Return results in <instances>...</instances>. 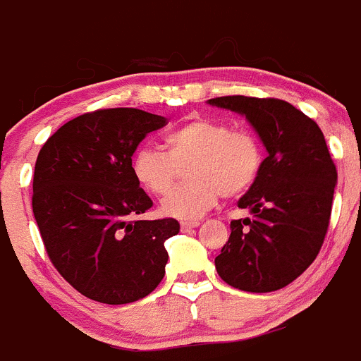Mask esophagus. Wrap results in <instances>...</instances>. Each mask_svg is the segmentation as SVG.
Listing matches in <instances>:
<instances>
[{"instance_id": "esophagus-1", "label": "esophagus", "mask_w": 361, "mask_h": 361, "mask_svg": "<svg viewBox=\"0 0 361 361\" xmlns=\"http://www.w3.org/2000/svg\"><path fill=\"white\" fill-rule=\"evenodd\" d=\"M199 226V222H181V229L188 231V229H195Z\"/></svg>"}]
</instances>
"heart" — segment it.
I'll return each instance as SVG.
<instances>
[{"mask_svg":"<svg viewBox=\"0 0 361 361\" xmlns=\"http://www.w3.org/2000/svg\"><path fill=\"white\" fill-rule=\"evenodd\" d=\"M164 149L142 146L132 157L135 181L153 195H166L180 169L188 167L190 185L162 201V212L176 219H199L220 197H240L257 181L262 169V142L247 128L226 121L194 118L164 137Z\"/></svg>","mask_w":361,"mask_h":361,"instance_id":"obj_1","label":"heart"}]
</instances>
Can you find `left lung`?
<instances>
[{
	"instance_id": "8db88e82",
	"label": "left lung",
	"mask_w": 361,
	"mask_h": 361,
	"mask_svg": "<svg viewBox=\"0 0 361 361\" xmlns=\"http://www.w3.org/2000/svg\"><path fill=\"white\" fill-rule=\"evenodd\" d=\"M208 104L243 114L268 152L257 181L238 202L252 219L231 222L215 268L241 291H277L298 279L323 247L337 167L316 121L286 100L233 95Z\"/></svg>"
}]
</instances>
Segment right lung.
<instances>
[{
    "instance_id": "1",
    "label": "right lung",
    "mask_w": 361,
    "mask_h": 361,
    "mask_svg": "<svg viewBox=\"0 0 361 361\" xmlns=\"http://www.w3.org/2000/svg\"><path fill=\"white\" fill-rule=\"evenodd\" d=\"M167 120L134 107L80 114L42 146L33 215L49 259L73 289L123 305L148 296L166 275L174 219L139 220L153 201L132 174L139 142Z\"/></svg>"
}]
</instances>
